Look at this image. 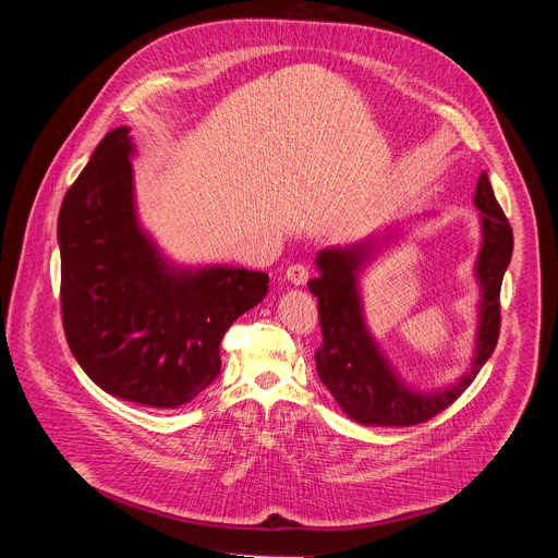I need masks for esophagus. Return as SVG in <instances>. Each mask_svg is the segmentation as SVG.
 Segmentation results:
<instances>
[{
    "label": "esophagus",
    "instance_id": "esophagus-1",
    "mask_svg": "<svg viewBox=\"0 0 558 558\" xmlns=\"http://www.w3.org/2000/svg\"><path fill=\"white\" fill-rule=\"evenodd\" d=\"M284 278H287L291 284H304V282L308 280V269H306L304 265H291V267H287Z\"/></svg>",
    "mask_w": 558,
    "mask_h": 558
}]
</instances>
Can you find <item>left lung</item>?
<instances>
[{"mask_svg":"<svg viewBox=\"0 0 558 558\" xmlns=\"http://www.w3.org/2000/svg\"><path fill=\"white\" fill-rule=\"evenodd\" d=\"M474 207L480 209L482 225V247L474 263V278L482 293L476 306L474 355L470 368L457 381L441 388L420 390L397 375L364 317L360 278L397 241V235H402V227H386L366 241L329 247L315 256L317 278L308 280V291L317 295L323 327L315 368L340 409L357 424H422L450 407L490 360L499 340V293L512 258V227L495 198L486 172L476 183Z\"/></svg>","mask_w":558,"mask_h":558,"instance_id":"8db88e82","label":"left lung"}]
</instances>
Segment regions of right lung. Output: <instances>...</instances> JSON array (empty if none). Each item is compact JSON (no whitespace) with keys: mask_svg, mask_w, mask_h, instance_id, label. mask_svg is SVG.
<instances>
[{"mask_svg":"<svg viewBox=\"0 0 558 558\" xmlns=\"http://www.w3.org/2000/svg\"><path fill=\"white\" fill-rule=\"evenodd\" d=\"M134 151L130 128H114L63 196V331L99 388L177 409L218 377L220 340L267 295L269 276L229 265L181 267L163 256L136 214Z\"/></svg>","mask_w":558,"mask_h":558,"instance_id":"obj_1","label":"right lung"}]
</instances>
